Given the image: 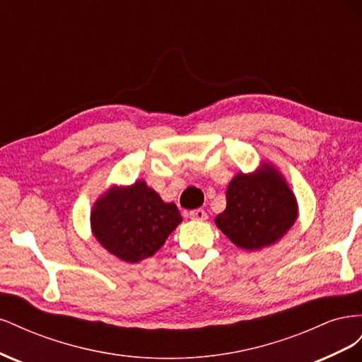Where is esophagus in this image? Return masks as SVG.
Here are the masks:
<instances>
[{
  "label": "esophagus",
  "instance_id": "1",
  "mask_svg": "<svg viewBox=\"0 0 362 362\" xmlns=\"http://www.w3.org/2000/svg\"><path fill=\"white\" fill-rule=\"evenodd\" d=\"M190 218H193V221H205L206 218V213L205 210H202V208H196V210H192L189 213Z\"/></svg>",
  "mask_w": 362,
  "mask_h": 362
}]
</instances>
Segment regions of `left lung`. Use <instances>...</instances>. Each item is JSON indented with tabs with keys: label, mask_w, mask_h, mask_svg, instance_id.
I'll return each mask as SVG.
<instances>
[{
	"label": "left lung",
	"mask_w": 362,
	"mask_h": 362,
	"mask_svg": "<svg viewBox=\"0 0 362 362\" xmlns=\"http://www.w3.org/2000/svg\"><path fill=\"white\" fill-rule=\"evenodd\" d=\"M299 205L286 177L262 161L250 173L238 172L226 189V208L216 226L245 250L278 243L298 221Z\"/></svg>",
	"instance_id": "obj_1"
}]
</instances>
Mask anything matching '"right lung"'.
I'll list each match as a JSON object with an SVG mask.
<instances>
[{"label": "right lung", "mask_w": 362, "mask_h": 362, "mask_svg": "<svg viewBox=\"0 0 362 362\" xmlns=\"http://www.w3.org/2000/svg\"><path fill=\"white\" fill-rule=\"evenodd\" d=\"M182 217L144 180L112 185L90 210L92 234L107 252L125 262L149 258L166 243Z\"/></svg>", "instance_id": "right-lung-1"}]
</instances>
